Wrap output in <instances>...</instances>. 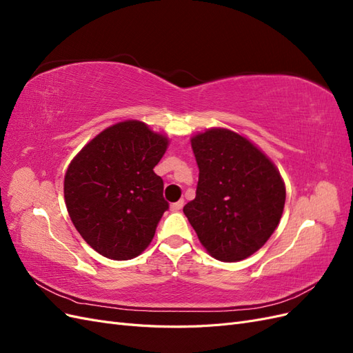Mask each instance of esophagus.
Returning <instances> with one entry per match:
<instances>
[{
	"mask_svg": "<svg viewBox=\"0 0 353 353\" xmlns=\"http://www.w3.org/2000/svg\"><path fill=\"white\" fill-rule=\"evenodd\" d=\"M183 206H184V200H179V201H176V203H172V205H170V210L178 212V210L183 209Z\"/></svg>",
	"mask_w": 353,
	"mask_h": 353,
	"instance_id": "esophagus-1",
	"label": "esophagus"
}]
</instances>
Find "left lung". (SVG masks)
I'll list each match as a JSON object with an SVG mask.
<instances>
[{
	"mask_svg": "<svg viewBox=\"0 0 353 353\" xmlns=\"http://www.w3.org/2000/svg\"><path fill=\"white\" fill-rule=\"evenodd\" d=\"M190 141L199 184L196 199L184 206L185 216L212 258H249L283 216L285 184L279 168L249 138L228 128H209Z\"/></svg>",
	"mask_w": 353,
	"mask_h": 353,
	"instance_id": "obj_1",
	"label": "left lung"
}]
</instances>
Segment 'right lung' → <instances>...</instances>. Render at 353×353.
Instances as JSON below:
<instances>
[{"mask_svg":"<svg viewBox=\"0 0 353 353\" xmlns=\"http://www.w3.org/2000/svg\"><path fill=\"white\" fill-rule=\"evenodd\" d=\"M169 138L130 119L105 128L72 159L65 203L81 237L113 261H128L150 245L168 209L154 166Z\"/></svg>","mask_w":353,"mask_h":353,"instance_id":"right-lung-1","label":"right lung"}]
</instances>
